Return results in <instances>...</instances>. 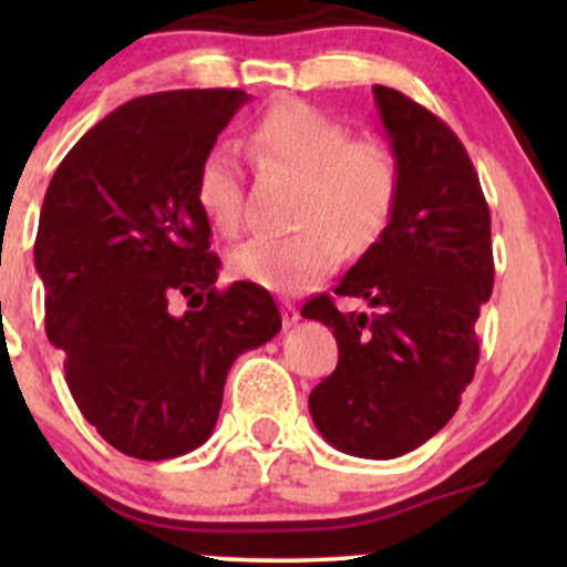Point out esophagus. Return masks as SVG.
<instances>
[{
  "mask_svg": "<svg viewBox=\"0 0 567 567\" xmlns=\"http://www.w3.org/2000/svg\"><path fill=\"white\" fill-rule=\"evenodd\" d=\"M279 309H282V322H285V328H292V324L301 320V311L296 309V303L282 301V306H279Z\"/></svg>",
  "mask_w": 567,
  "mask_h": 567,
  "instance_id": "obj_1",
  "label": "esophagus"
}]
</instances>
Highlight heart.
Segmentation results:
<instances>
[{"label": "heart", "mask_w": 567, "mask_h": 567, "mask_svg": "<svg viewBox=\"0 0 567 567\" xmlns=\"http://www.w3.org/2000/svg\"><path fill=\"white\" fill-rule=\"evenodd\" d=\"M247 146L266 167L303 178L298 224L288 237L247 239L231 252V275L275 292H298L341 264L347 239L365 247L386 229L400 197V162L381 141H354L336 116L282 101L256 120ZM199 210L218 231L243 224V171L229 146L207 148L194 178Z\"/></svg>", "instance_id": "1"}]
</instances>
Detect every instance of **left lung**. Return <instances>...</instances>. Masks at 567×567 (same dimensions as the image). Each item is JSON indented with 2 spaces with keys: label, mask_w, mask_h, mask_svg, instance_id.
<instances>
[{
  "label": "left lung",
  "mask_w": 567,
  "mask_h": 567,
  "mask_svg": "<svg viewBox=\"0 0 567 567\" xmlns=\"http://www.w3.org/2000/svg\"><path fill=\"white\" fill-rule=\"evenodd\" d=\"M400 162V197L379 243L301 317L333 328L338 368L309 394L315 426L360 458H396L440 432L474 379V322L493 290L491 210L464 143L400 90L373 87Z\"/></svg>",
  "instance_id": "8db88e82"
}]
</instances>
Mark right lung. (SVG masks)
<instances>
[{
	"label": "right lung",
	"instance_id": "right-lung-1",
	"mask_svg": "<svg viewBox=\"0 0 567 567\" xmlns=\"http://www.w3.org/2000/svg\"><path fill=\"white\" fill-rule=\"evenodd\" d=\"M243 90L122 103L76 141L42 202L34 266L69 392L116 451L184 455L213 434L231 362L282 328L252 282L216 290L220 258L194 197L199 159ZM175 297L189 309L175 312Z\"/></svg>",
	"mask_w": 567,
	"mask_h": 567
}]
</instances>
